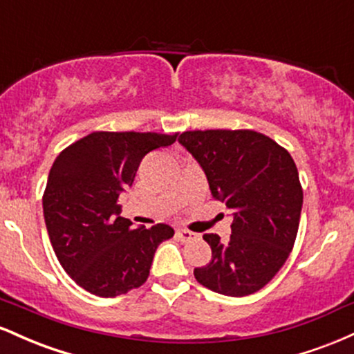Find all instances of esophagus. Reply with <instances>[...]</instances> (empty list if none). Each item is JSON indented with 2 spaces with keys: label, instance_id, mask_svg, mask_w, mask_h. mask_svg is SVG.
<instances>
[{
  "label": "esophagus",
  "instance_id": "esophagus-1",
  "mask_svg": "<svg viewBox=\"0 0 354 354\" xmlns=\"http://www.w3.org/2000/svg\"><path fill=\"white\" fill-rule=\"evenodd\" d=\"M176 238L183 243H188V241H193V239H196V234L189 230H176Z\"/></svg>",
  "mask_w": 354,
  "mask_h": 354
}]
</instances>
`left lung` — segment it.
I'll list each match as a JSON object with an SVG mask.
<instances>
[{
    "label": "left lung",
    "instance_id": "obj_1",
    "mask_svg": "<svg viewBox=\"0 0 354 354\" xmlns=\"http://www.w3.org/2000/svg\"><path fill=\"white\" fill-rule=\"evenodd\" d=\"M178 141L205 169L214 200L233 211L228 243L203 236L211 261L194 268V278L219 295L256 293L281 270L298 234L303 188L293 158L253 129H196Z\"/></svg>",
    "mask_w": 354,
    "mask_h": 354
}]
</instances>
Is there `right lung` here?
<instances>
[{
	"mask_svg": "<svg viewBox=\"0 0 354 354\" xmlns=\"http://www.w3.org/2000/svg\"><path fill=\"white\" fill-rule=\"evenodd\" d=\"M178 133L95 131L64 148L43 194L50 241L63 270L88 293L115 298L140 288L154 251L171 226L133 228L120 216L121 191L135 181L141 160L176 141Z\"/></svg>",
	"mask_w": 354,
	"mask_h": 354,
	"instance_id": "add662e5",
	"label": "right lung"
}]
</instances>
